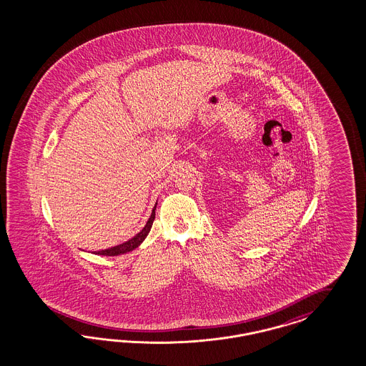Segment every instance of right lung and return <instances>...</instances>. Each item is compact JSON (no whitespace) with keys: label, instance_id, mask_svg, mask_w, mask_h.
I'll return each instance as SVG.
<instances>
[{"label":"right lung","instance_id":"1","mask_svg":"<svg viewBox=\"0 0 366 366\" xmlns=\"http://www.w3.org/2000/svg\"><path fill=\"white\" fill-rule=\"evenodd\" d=\"M155 208H157V204H155L154 209L152 212V216L149 217L146 225L142 228V231L137 233L133 239H130V240H127V242H124V243L119 244V245L107 248V249H102V251H98V252H95V254H97V255L103 256L123 255V254H127V252L133 251L137 247H139L141 243L146 239V236L150 232V228H152V225H153V222H154L155 219Z\"/></svg>","mask_w":366,"mask_h":366}]
</instances>
